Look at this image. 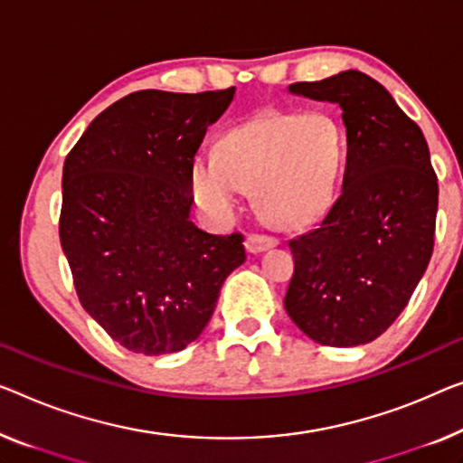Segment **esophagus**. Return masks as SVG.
I'll return each instance as SVG.
<instances>
[{
    "instance_id": "obj_1",
    "label": "esophagus",
    "mask_w": 463,
    "mask_h": 463,
    "mask_svg": "<svg viewBox=\"0 0 463 463\" xmlns=\"http://www.w3.org/2000/svg\"><path fill=\"white\" fill-rule=\"evenodd\" d=\"M279 245V239L268 237V234H250L245 239V250L250 253H261L272 250V247Z\"/></svg>"
}]
</instances>
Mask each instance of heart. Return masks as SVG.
<instances>
[{
  "label": "heart",
  "instance_id": "b5f03b06",
  "mask_svg": "<svg viewBox=\"0 0 463 463\" xmlns=\"http://www.w3.org/2000/svg\"><path fill=\"white\" fill-rule=\"evenodd\" d=\"M343 157V128L330 114L264 112L229 130L218 156L193 160L191 191L199 208L218 220L239 208L241 189L253 191L268 220L295 229L328 208Z\"/></svg>",
  "mask_w": 463,
  "mask_h": 463
}]
</instances>
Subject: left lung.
I'll use <instances>...</instances> for the list:
<instances>
[{
    "label": "left lung",
    "instance_id": "8db88e82",
    "mask_svg": "<svg viewBox=\"0 0 463 463\" xmlns=\"http://www.w3.org/2000/svg\"><path fill=\"white\" fill-rule=\"evenodd\" d=\"M288 93L341 108L347 162L326 216L288 241L295 274L285 309L312 341L357 347L397 320L426 272L437 175L422 130L368 74L345 71L295 82Z\"/></svg>",
    "mask_w": 463,
    "mask_h": 463
}]
</instances>
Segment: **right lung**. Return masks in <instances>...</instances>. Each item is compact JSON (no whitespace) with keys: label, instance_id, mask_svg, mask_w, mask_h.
<instances>
[{"label":"right lung","instance_id":"obj_1","mask_svg":"<svg viewBox=\"0 0 463 463\" xmlns=\"http://www.w3.org/2000/svg\"><path fill=\"white\" fill-rule=\"evenodd\" d=\"M224 91L130 93L66 156L60 243L85 312L135 354L187 347L208 326L243 237L191 220V164L226 112Z\"/></svg>","mask_w":463,"mask_h":463}]
</instances>
